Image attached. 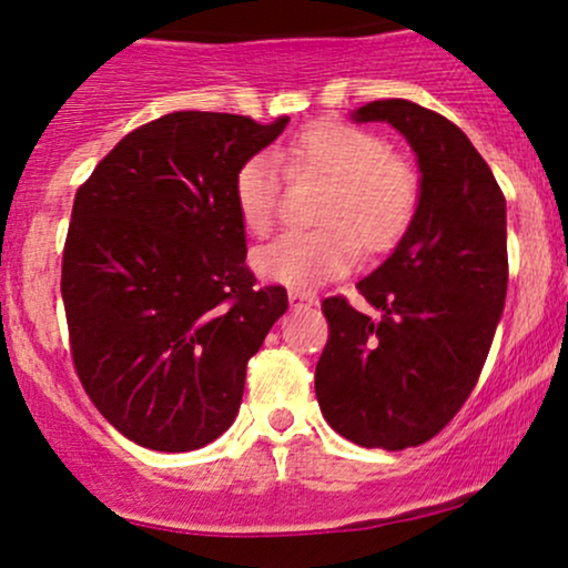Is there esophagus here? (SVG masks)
I'll use <instances>...</instances> for the list:
<instances>
[{"label":"esophagus","mask_w":568,"mask_h":568,"mask_svg":"<svg viewBox=\"0 0 568 568\" xmlns=\"http://www.w3.org/2000/svg\"><path fill=\"white\" fill-rule=\"evenodd\" d=\"M288 304H291V310H302V306H315L317 298H315V293L288 291Z\"/></svg>","instance_id":"1"}]
</instances>
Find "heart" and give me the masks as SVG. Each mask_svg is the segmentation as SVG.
I'll return each mask as SVG.
<instances>
[{
	"mask_svg": "<svg viewBox=\"0 0 568 568\" xmlns=\"http://www.w3.org/2000/svg\"><path fill=\"white\" fill-rule=\"evenodd\" d=\"M285 158L293 175L317 173L334 184L317 211L323 230L285 232L253 253V270L264 280L315 288L347 275L361 245L384 251L406 232L416 211V175L376 133L347 122H315L293 135ZM232 197L247 232H270L280 207L277 160L266 152L247 158L234 173Z\"/></svg>",
	"mask_w": 568,
	"mask_h": 568,
	"instance_id": "heart-1",
	"label": "heart"
}]
</instances>
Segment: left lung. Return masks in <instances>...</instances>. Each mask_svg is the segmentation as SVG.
Masks as SVG:
<instances>
[{
  "label": "left lung",
  "instance_id": "8db88e82",
  "mask_svg": "<svg viewBox=\"0 0 568 568\" xmlns=\"http://www.w3.org/2000/svg\"><path fill=\"white\" fill-rule=\"evenodd\" d=\"M387 122L419 165V202L400 243L357 283L376 310L323 302L328 344L315 368L321 410L366 448L419 446L470 397L507 293L505 194L478 149L446 116L387 98L352 112Z\"/></svg>",
  "mask_w": 568,
  "mask_h": 568
}]
</instances>
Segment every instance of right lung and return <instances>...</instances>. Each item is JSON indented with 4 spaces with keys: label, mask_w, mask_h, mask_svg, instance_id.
<instances>
[{
    "label": "right lung",
    "mask_w": 568,
    "mask_h": 568,
    "mask_svg": "<svg viewBox=\"0 0 568 568\" xmlns=\"http://www.w3.org/2000/svg\"><path fill=\"white\" fill-rule=\"evenodd\" d=\"M288 125L173 112L128 133L77 189L61 293L77 376L125 438L194 452L232 427L245 366L288 310L256 288L232 181Z\"/></svg>",
    "instance_id": "right-lung-1"
}]
</instances>
